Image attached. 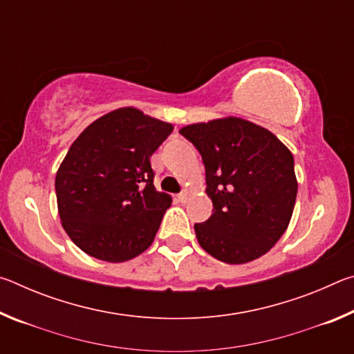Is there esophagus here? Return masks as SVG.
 Here are the masks:
<instances>
[{
	"label": "esophagus",
	"mask_w": 354,
	"mask_h": 354,
	"mask_svg": "<svg viewBox=\"0 0 354 354\" xmlns=\"http://www.w3.org/2000/svg\"><path fill=\"white\" fill-rule=\"evenodd\" d=\"M178 200L181 201V203H185V201H187V200H189V192H187V190H183L181 194L178 195Z\"/></svg>",
	"instance_id": "esophagus-1"
}]
</instances>
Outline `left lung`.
<instances>
[{
	"instance_id": "obj_1",
	"label": "left lung",
	"mask_w": 354,
	"mask_h": 354,
	"mask_svg": "<svg viewBox=\"0 0 354 354\" xmlns=\"http://www.w3.org/2000/svg\"><path fill=\"white\" fill-rule=\"evenodd\" d=\"M206 169L212 215L196 223L201 248L226 263L266 254L292 218L298 183L293 156L270 131L237 117L179 129Z\"/></svg>"
}]
</instances>
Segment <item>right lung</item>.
I'll list each match as a JSON object with an SVG mask.
<instances>
[{
	"mask_svg": "<svg viewBox=\"0 0 354 354\" xmlns=\"http://www.w3.org/2000/svg\"><path fill=\"white\" fill-rule=\"evenodd\" d=\"M171 131L136 107H120L71 143L55 185L64 230L84 253L124 262L153 243L171 196L156 190L149 158Z\"/></svg>",
	"mask_w": 354,
	"mask_h": 354,
	"instance_id": "obj_1",
	"label": "right lung"
}]
</instances>
